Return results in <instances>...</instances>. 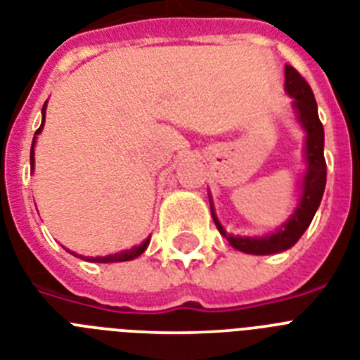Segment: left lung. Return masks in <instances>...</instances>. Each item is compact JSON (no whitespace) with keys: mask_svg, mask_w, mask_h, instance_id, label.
<instances>
[{"mask_svg":"<svg viewBox=\"0 0 360 360\" xmlns=\"http://www.w3.org/2000/svg\"><path fill=\"white\" fill-rule=\"evenodd\" d=\"M285 90L290 96L292 109L296 112L300 125L305 131V174L302 179V195L297 201L296 210L292 212L290 218L281 227L270 235L264 236H238L229 235L218 220V216L212 207V198L209 194L210 212L216 227L221 236H226L227 242L235 250L250 255H271V253H281L296 244L302 235L311 226L312 218L316 214L320 201H322L323 190H326L327 166L323 159V125L318 118L316 99L312 94L311 86L296 70L286 64L285 66Z\"/></svg>","mask_w":360,"mask_h":360,"instance_id":"1","label":"left lung"}]
</instances>
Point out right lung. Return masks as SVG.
Returning a JSON list of instances; mask_svg holds the SVG:
<instances>
[{
  "mask_svg": "<svg viewBox=\"0 0 360 360\" xmlns=\"http://www.w3.org/2000/svg\"><path fill=\"white\" fill-rule=\"evenodd\" d=\"M46 105H48V101H46L42 107V124H40V127H38L37 133H34L33 144H31V168H33V170H34V144H37V136L40 134V131H42L44 122H46ZM148 246H150V236H148V238H146V240L142 242L140 246H134V248H131V250L120 251V253H112V255L84 257V255H77V253H74V251H70V253L75 257H79V259H84V261H89V262H124V261H133V259H136L139 255H142Z\"/></svg>",
  "mask_w": 360,
  "mask_h": 360,
  "instance_id": "add662e5",
  "label": "right lung"
}]
</instances>
